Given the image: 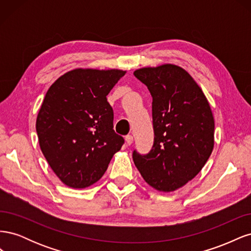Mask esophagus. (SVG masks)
<instances>
[{
  "mask_svg": "<svg viewBox=\"0 0 251 251\" xmlns=\"http://www.w3.org/2000/svg\"><path fill=\"white\" fill-rule=\"evenodd\" d=\"M133 140H134V138H133L132 135H126V142L127 146H131V144L133 143Z\"/></svg>",
  "mask_w": 251,
  "mask_h": 251,
  "instance_id": "esophagus-1",
  "label": "esophagus"
}]
</instances>
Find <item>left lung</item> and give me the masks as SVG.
Wrapping results in <instances>:
<instances>
[{
	"mask_svg": "<svg viewBox=\"0 0 251 251\" xmlns=\"http://www.w3.org/2000/svg\"><path fill=\"white\" fill-rule=\"evenodd\" d=\"M135 77L153 98L154 143L133 160L146 182L160 192H173L195 178L214 149L215 121L206 97L184 69L175 65L142 68Z\"/></svg>",
	"mask_w": 251,
	"mask_h": 251,
	"instance_id": "obj_1",
	"label": "left lung"
}]
</instances>
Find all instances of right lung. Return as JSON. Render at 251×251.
Here are the masks:
<instances>
[{
  "instance_id": "add662e5",
  "label": "right lung",
  "mask_w": 251,
  "mask_h": 251,
  "mask_svg": "<svg viewBox=\"0 0 251 251\" xmlns=\"http://www.w3.org/2000/svg\"><path fill=\"white\" fill-rule=\"evenodd\" d=\"M126 71L75 69L54 81L36 118L40 147L60 181L83 188L100 180L125 139L113 130L107 95Z\"/></svg>"
}]
</instances>
